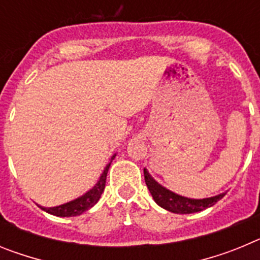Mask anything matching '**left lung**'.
I'll return each instance as SVG.
<instances>
[{
    "mask_svg": "<svg viewBox=\"0 0 260 260\" xmlns=\"http://www.w3.org/2000/svg\"><path fill=\"white\" fill-rule=\"evenodd\" d=\"M144 181H146L147 187H148L151 195H152L153 201L160 207L173 213L199 212V211H203L208 207H212L213 204L217 203L225 195V192H222V194L204 199H191L186 198V197H181V195L174 194L171 190L162 187L161 185H158L152 177L148 174L147 169H144Z\"/></svg>",
    "mask_w": 260,
    "mask_h": 260,
    "instance_id": "obj_1",
    "label": "left lung"
}]
</instances>
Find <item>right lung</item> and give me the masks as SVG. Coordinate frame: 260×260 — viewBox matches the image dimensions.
I'll use <instances>...</instances> for the list:
<instances>
[{"instance_id":"right-lung-1","label":"right lung","mask_w":260,"mask_h":260,"mask_svg":"<svg viewBox=\"0 0 260 260\" xmlns=\"http://www.w3.org/2000/svg\"><path fill=\"white\" fill-rule=\"evenodd\" d=\"M114 156L116 155L112 156L110 162H112V160L114 158ZM110 162L104 168V172L102 173V176H100L99 181L96 182V185L93 186L92 189L88 190L86 194L82 195V197L74 199V201L69 202V203L57 206V207L47 208V207H41V206H39V207H40L43 211H45V212L50 213V215L61 216V217H70V216L82 215L84 211L93 207V206L98 203L99 199H100V197H102L103 191H104L105 189V181H107V174H108V169H109L110 167Z\"/></svg>"}]
</instances>
